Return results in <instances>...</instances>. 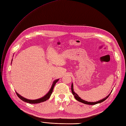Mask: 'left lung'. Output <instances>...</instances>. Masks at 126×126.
I'll use <instances>...</instances> for the list:
<instances>
[{"label": "left lung", "mask_w": 126, "mask_h": 126, "mask_svg": "<svg viewBox=\"0 0 126 126\" xmlns=\"http://www.w3.org/2000/svg\"><path fill=\"white\" fill-rule=\"evenodd\" d=\"M71 90H72V94H73V95L74 96V97L77 100H78V101H79L80 102H82L83 103H85V104H87V105H96L97 103H101L103 101H104L105 100L107 99L108 97H109V96L110 95V93H111V92H110V93L108 95V96H106L105 98H103L102 100H100L98 101H96V102H88V101H86L85 100H83L82 99H81L80 97L79 96V95L75 93L74 91V89H73V83H72V86H71Z\"/></svg>", "instance_id": "left-lung-1"}]
</instances>
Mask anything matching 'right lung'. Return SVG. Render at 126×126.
<instances>
[{"mask_svg":"<svg viewBox=\"0 0 126 126\" xmlns=\"http://www.w3.org/2000/svg\"><path fill=\"white\" fill-rule=\"evenodd\" d=\"M59 80V79H57V80H55V81H54L53 82V84L52 85L51 88V89H50V90L49 91V92L44 97H41V98H40V99H36V100H29V99H27L25 98V97L21 96L19 94L16 92V95H17V96L21 100H23V101L27 102V103H32V104H33H33H34V103H40V102H44V101H46L47 100H48L50 97V96H51V94H52V92H53V90L54 87V86L55 85V83L58 81Z\"/></svg>","mask_w":126,"mask_h":126,"instance_id":"right-lung-1","label":"right lung"}]
</instances>
